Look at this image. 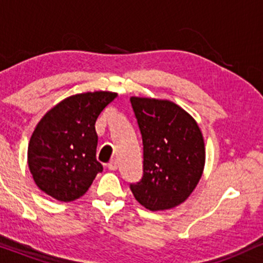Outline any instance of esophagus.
Wrapping results in <instances>:
<instances>
[{"mask_svg": "<svg viewBox=\"0 0 263 263\" xmlns=\"http://www.w3.org/2000/svg\"><path fill=\"white\" fill-rule=\"evenodd\" d=\"M108 167H109V170L116 171L118 169V161L117 160H111L110 163L108 164Z\"/></svg>", "mask_w": 263, "mask_h": 263, "instance_id": "1", "label": "esophagus"}]
</instances>
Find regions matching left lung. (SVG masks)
<instances>
[{
    "label": "left lung",
    "mask_w": 263,
    "mask_h": 263,
    "mask_svg": "<svg viewBox=\"0 0 263 263\" xmlns=\"http://www.w3.org/2000/svg\"><path fill=\"white\" fill-rule=\"evenodd\" d=\"M143 138V178L130 185L150 211L176 208L191 195L205 167V141L199 124L167 99L132 97Z\"/></svg>",
    "instance_id": "left-lung-1"
}]
</instances>
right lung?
I'll list each match as a JSON object with an SVG mask.
<instances>
[{"instance_id":"add662e5","label":"right lung","mask_w":263,"mask_h":263,"mask_svg":"<svg viewBox=\"0 0 263 263\" xmlns=\"http://www.w3.org/2000/svg\"><path fill=\"white\" fill-rule=\"evenodd\" d=\"M117 97L118 93L104 90L74 94L44 114L27 152L29 171L40 190L63 202L87 193L103 170L96 158V122Z\"/></svg>"}]
</instances>
